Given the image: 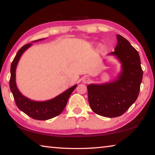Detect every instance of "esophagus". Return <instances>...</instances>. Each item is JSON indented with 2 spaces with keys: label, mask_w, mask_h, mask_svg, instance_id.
I'll use <instances>...</instances> for the list:
<instances>
[{
  "label": "esophagus",
  "mask_w": 155,
  "mask_h": 155,
  "mask_svg": "<svg viewBox=\"0 0 155 155\" xmlns=\"http://www.w3.org/2000/svg\"><path fill=\"white\" fill-rule=\"evenodd\" d=\"M83 82L84 83H88L90 82V78H88V77H84L83 78Z\"/></svg>",
  "instance_id": "1"
}]
</instances>
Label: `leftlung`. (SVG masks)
Masks as SVG:
<instances>
[{
  "mask_svg": "<svg viewBox=\"0 0 155 155\" xmlns=\"http://www.w3.org/2000/svg\"><path fill=\"white\" fill-rule=\"evenodd\" d=\"M115 55L122 64V72L113 82L87 85L88 101L95 114L107 117L124 114L137 100L142 81L143 70L138 52L127 39L117 35Z\"/></svg>",
  "mask_w": 155,
  "mask_h": 155,
  "instance_id": "1",
  "label": "left lung"
}]
</instances>
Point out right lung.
Segmentation results:
<instances>
[{
	"mask_svg": "<svg viewBox=\"0 0 155 155\" xmlns=\"http://www.w3.org/2000/svg\"><path fill=\"white\" fill-rule=\"evenodd\" d=\"M41 40L43 39L33 41H38ZM31 44H28L23 46L18 51L16 55L13 60L11 65V77L9 80L10 90L13 94L14 101L18 109L33 119L46 120L57 116L64 111L68 98L73 90L77 87V85L72 86L55 98L46 101L38 102L31 101L23 96L18 90L15 83V69L21 55L25 51L31 46Z\"/></svg>",
	"mask_w": 155,
	"mask_h": 155,
	"instance_id": "right-lung-1",
	"label": "right lung"
}]
</instances>
